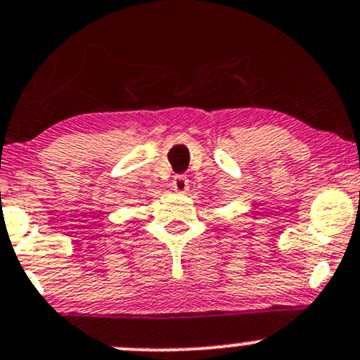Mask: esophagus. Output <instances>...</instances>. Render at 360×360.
I'll return each mask as SVG.
<instances>
[{
    "mask_svg": "<svg viewBox=\"0 0 360 360\" xmlns=\"http://www.w3.org/2000/svg\"><path fill=\"white\" fill-rule=\"evenodd\" d=\"M172 188L177 191V193H184L190 188V179H188L184 174H177L172 179Z\"/></svg>",
    "mask_w": 360,
    "mask_h": 360,
    "instance_id": "esophagus-1",
    "label": "esophagus"
}]
</instances>
